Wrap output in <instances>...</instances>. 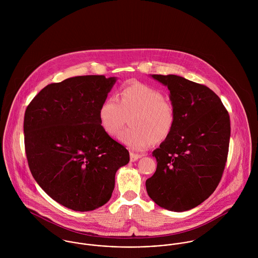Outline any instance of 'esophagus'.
I'll use <instances>...</instances> for the list:
<instances>
[{"label": "esophagus", "instance_id": "obj_1", "mask_svg": "<svg viewBox=\"0 0 258 258\" xmlns=\"http://www.w3.org/2000/svg\"><path fill=\"white\" fill-rule=\"evenodd\" d=\"M142 157V155H140V154H135V153H130V161L131 162H135V161H137L138 159H140Z\"/></svg>", "mask_w": 258, "mask_h": 258}]
</instances>
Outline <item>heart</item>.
<instances>
[{"label": "heart", "instance_id": "obj_1", "mask_svg": "<svg viewBox=\"0 0 258 258\" xmlns=\"http://www.w3.org/2000/svg\"><path fill=\"white\" fill-rule=\"evenodd\" d=\"M129 117L130 127L122 130L119 141L125 146L142 150L152 141L165 140L176 123L174 106L158 89L143 83L127 85L120 90V101L107 97L99 108V122L110 136L116 135Z\"/></svg>", "mask_w": 258, "mask_h": 258}]
</instances>
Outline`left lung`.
<instances>
[{"instance_id":"1","label":"left lung","mask_w":258,"mask_h":258,"mask_svg":"<svg viewBox=\"0 0 258 258\" xmlns=\"http://www.w3.org/2000/svg\"><path fill=\"white\" fill-rule=\"evenodd\" d=\"M151 76L170 90L176 123L152 153L158 163L146 189L159 207L188 211L206 201L221 181L229 145V115L206 85L174 74Z\"/></svg>"}]
</instances>
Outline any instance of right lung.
Listing matches in <instances>:
<instances>
[{
  "label": "right lung",
  "mask_w": 258,
  "mask_h": 258,
  "mask_svg": "<svg viewBox=\"0 0 258 258\" xmlns=\"http://www.w3.org/2000/svg\"><path fill=\"white\" fill-rule=\"evenodd\" d=\"M117 78L84 75L41 89L25 113V147L39 186L76 212L93 211L112 196L117 170L129 163L126 148L99 122V108Z\"/></svg>",
  "instance_id": "1"
}]
</instances>
